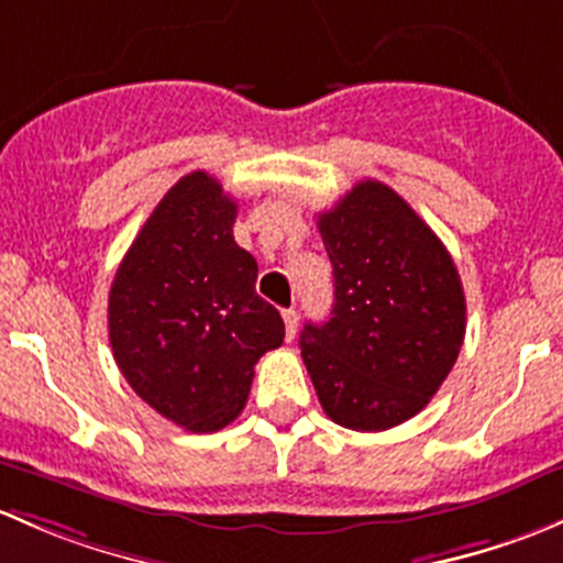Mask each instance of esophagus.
Masks as SVG:
<instances>
[{
    "label": "esophagus",
    "mask_w": 563,
    "mask_h": 563,
    "mask_svg": "<svg viewBox=\"0 0 563 563\" xmlns=\"http://www.w3.org/2000/svg\"><path fill=\"white\" fill-rule=\"evenodd\" d=\"M282 317H284V330H287V339L292 341L295 333H298V311L287 309V311H282Z\"/></svg>",
    "instance_id": "obj_1"
}]
</instances>
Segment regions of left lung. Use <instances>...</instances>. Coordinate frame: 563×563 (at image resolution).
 <instances>
[{
    "label": "left lung",
    "mask_w": 563,
    "mask_h": 563,
    "mask_svg": "<svg viewBox=\"0 0 563 563\" xmlns=\"http://www.w3.org/2000/svg\"><path fill=\"white\" fill-rule=\"evenodd\" d=\"M333 265V311L306 324L300 355L324 415L387 431L426 407L453 371L466 298L453 257L387 184H355L317 219Z\"/></svg>",
    "instance_id": "left-lung-1"
}]
</instances>
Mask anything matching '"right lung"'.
<instances>
[{
	"mask_svg": "<svg viewBox=\"0 0 563 563\" xmlns=\"http://www.w3.org/2000/svg\"><path fill=\"white\" fill-rule=\"evenodd\" d=\"M239 206L206 170L159 200L108 295L115 366L187 431L241 415L254 363L284 341L282 314L254 289L257 260L233 239Z\"/></svg>",
	"mask_w": 563,
	"mask_h": 563,
	"instance_id": "add662e5",
	"label": "right lung"
}]
</instances>
